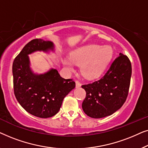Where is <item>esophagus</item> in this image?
Returning a JSON list of instances; mask_svg holds the SVG:
<instances>
[{
    "label": "esophagus",
    "instance_id": "obj_1",
    "mask_svg": "<svg viewBox=\"0 0 148 148\" xmlns=\"http://www.w3.org/2000/svg\"><path fill=\"white\" fill-rule=\"evenodd\" d=\"M75 84H76V88H80L81 86H82V84H81V83H80L79 82H78V81H76V82H75Z\"/></svg>",
    "mask_w": 148,
    "mask_h": 148
}]
</instances>
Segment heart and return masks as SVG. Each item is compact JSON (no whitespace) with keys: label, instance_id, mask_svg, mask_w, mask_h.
I'll return each instance as SVG.
<instances>
[{"label":"heart","instance_id":"1","mask_svg":"<svg viewBox=\"0 0 148 148\" xmlns=\"http://www.w3.org/2000/svg\"><path fill=\"white\" fill-rule=\"evenodd\" d=\"M112 56L110 46L89 44L71 52L69 57L62 58L69 71L74 69V64L80 65L82 74L86 78H96L103 72Z\"/></svg>","mask_w":148,"mask_h":148}]
</instances>
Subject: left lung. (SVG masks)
<instances>
[{"label": "left lung", "mask_w": 148, "mask_h": 148, "mask_svg": "<svg viewBox=\"0 0 148 148\" xmlns=\"http://www.w3.org/2000/svg\"><path fill=\"white\" fill-rule=\"evenodd\" d=\"M132 73L129 58L122 53L100 79L82 86L86 92L82 108L88 116L100 119L121 108L128 96Z\"/></svg>", "instance_id": "obj_1"}]
</instances>
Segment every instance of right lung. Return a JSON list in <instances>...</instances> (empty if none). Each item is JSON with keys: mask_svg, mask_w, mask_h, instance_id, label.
<instances>
[{"mask_svg": "<svg viewBox=\"0 0 148 148\" xmlns=\"http://www.w3.org/2000/svg\"><path fill=\"white\" fill-rule=\"evenodd\" d=\"M53 42L34 39L26 44L13 63L14 94L18 102L29 114L49 118L59 111L66 95L75 87L73 79L61 77L58 71L50 69L35 73L30 67L28 54L36 51L54 50Z\"/></svg>", "mask_w": 148, "mask_h": 148, "instance_id": "1", "label": "right lung"}]
</instances>
